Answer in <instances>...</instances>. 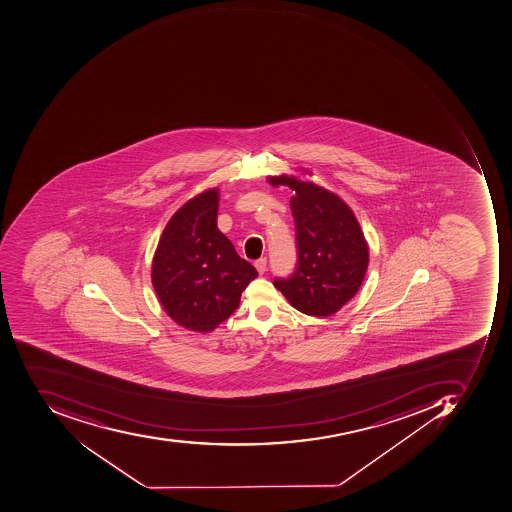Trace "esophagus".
I'll return each mask as SVG.
<instances>
[{
	"label": "esophagus",
	"mask_w": 512,
	"mask_h": 512,
	"mask_svg": "<svg viewBox=\"0 0 512 512\" xmlns=\"http://www.w3.org/2000/svg\"><path fill=\"white\" fill-rule=\"evenodd\" d=\"M255 269H257L258 274H264L266 269H268V260L266 258H260V260L255 261Z\"/></svg>",
	"instance_id": "34e87169"
}]
</instances>
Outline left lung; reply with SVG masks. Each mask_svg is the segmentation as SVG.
I'll return each mask as SVG.
<instances>
[{
    "instance_id": "1",
    "label": "left lung",
    "mask_w": 512,
    "mask_h": 512,
    "mask_svg": "<svg viewBox=\"0 0 512 512\" xmlns=\"http://www.w3.org/2000/svg\"><path fill=\"white\" fill-rule=\"evenodd\" d=\"M268 181L294 192L298 252L294 274L274 286L303 314L334 315L357 294L368 271L369 246L360 224L345 201L312 181L284 174Z\"/></svg>"
}]
</instances>
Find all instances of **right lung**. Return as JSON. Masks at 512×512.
Returning <instances> with one entry per match:
<instances>
[{
  "mask_svg": "<svg viewBox=\"0 0 512 512\" xmlns=\"http://www.w3.org/2000/svg\"><path fill=\"white\" fill-rule=\"evenodd\" d=\"M220 191L195 195L172 215L152 260V284L167 315L208 334L238 308L257 271L217 226Z\"/></svg>",
  "mask_w": 512,
  "mask_h": 512,
  "instance_id": "1",
  "label": "right lung"
}]
</instances>
